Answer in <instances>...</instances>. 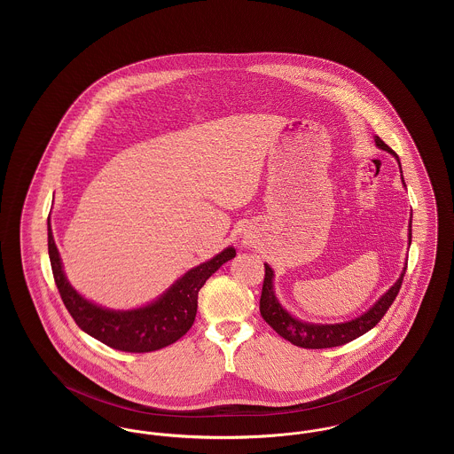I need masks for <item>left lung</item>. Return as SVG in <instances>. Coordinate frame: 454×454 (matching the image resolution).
I'll return each mask as SVG.
<instances>
[{"instance_id":"1","label":"left lung","mask_w":454,"mask_h":454,"mask_svg":"<svg viewBox=\"0 0 454 454\" xmlns=\"http://www.w3.org/2000/svg\"><path fill=\"white\" fill-rule=\"evenodd\" d=\"M374 143L380 150H385L389 154H393L400 165L398 154L393 152L388 145H385L378 136H374ZM400 173H402V165H400ZM402 184H403V187H407L403 175H402ZM411 243V223H409V245ZM263 265H265V279H263L262 296H260V315L286 340H289L294 346L304 347V348L344 346L347 342L364 335L371 328H374L385 317V313L388 311L391 302L395 301V298L402 287L405 270H407V262H405L402 274L396 282L378 301L374 302L364 313H361L359 317L347 320V322H340V324H311V322H302L300 318H296L282 306L279 298L276 296V291H274V269L269 263H263Z\"/></svg>"}]
</instances>
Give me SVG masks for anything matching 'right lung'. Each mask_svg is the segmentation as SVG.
Listing matches in <instances>:
<instances>
[{
	"label": "right lung",
	"mask_w": 454,
	"mask_h": 454,
	"mask_svg": "<svg viewBox=\"0 0 454 454\" xmlns=\"http://www.w3.org/2000/svg\"><path fill=\"white\" fill-rule=\"evenodd\" d=\"M47 247L54 281L73 320L93 339L124 352H152L184 337L194 324L200 287L223 263L237 255L233 247H226L213 259L187 270L152 302L134 309H110L90 301L67 281L51 217H47Z\"/></svg>",
	"instance_id": "1"
}]
</instances>
